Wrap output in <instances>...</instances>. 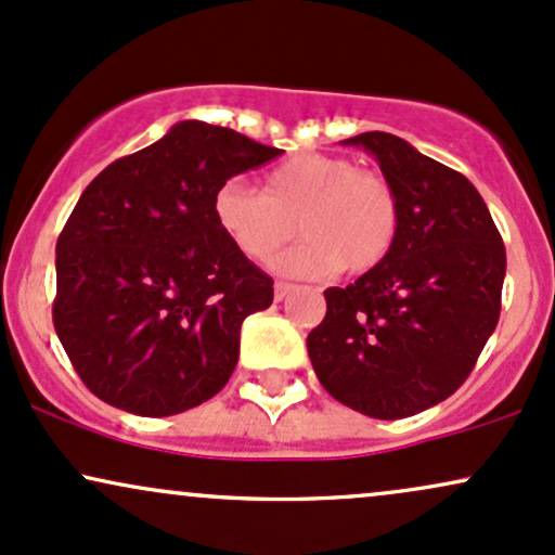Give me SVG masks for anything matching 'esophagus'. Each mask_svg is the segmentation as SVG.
<instances>
[{"label": "esophagus", "instance_id": "34e87169", "mask_svg": "<svg viewBox=\"0 0 555 555\" xmlns=\"http://www.w3.org/2000/svg\"><path fill=\"white\" fill-rule=\"evenodd\" d=\"M292 292H295V284H286V282L273 284V299H276V302H282V299L289 297Z\"/></svg>", "mask_w": 555, "mask_h": 555}]
</instances>
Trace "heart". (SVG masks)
<instances>
[{
    "label": "heart",
    "mask_w": 555,
    "mask_h": 555,
    "mask_svg": "<svg viewBox=\"0 0 555 555\" xmlns=\"http://www.w3.org/2000/svg\"><path fill=\"white\" fill-rule=\"evenodd\" d=\"M214 219L250 260H269L297 229L305 240L273 260V269L323 279L344 266L365 273L384 263L399 234V201L384 177L349 158L297 154L266 175L263 193L240 177L219 184Z\"/></svg>",
    "instance_id": "1"
}]
</instances>
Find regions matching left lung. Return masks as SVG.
Segmentation results:
<instances>
[{
    "mask_svg": "<svg viewBox=\"0 0 555 555\" xmlns=\"http://www.w3.org/2000/svg\"><path fill=\"white\" fill-rule=\"evenodd\" d=\"M365 149L399 201L391 253L354 284L328 286L308 334L323 388L375 420L417 415L464 384L495 331L506 247L460 171L391 132L341 140Z\"/></svg>",
    "mask_w": 555,
    "mask_h": 555,
    "instance_id": "obj_1",
    "label": "left lung"
}]
</instances>
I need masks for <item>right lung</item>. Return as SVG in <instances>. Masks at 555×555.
<instances>
[{"instance_id":"add662e5","label":"right lung","mask_w":555,"mask_h":555,"mask_svg":"<svg viewBox=\"0 0 555 555\" xmlns=\"http://www.w3.org/2000/svg\"><path fill=\"white\" fill-rule=\"evenodd\" d=\"M279 154L184 119L82 190L56 240L54 328L101 401L169 417L227 386L273 282L216 224L214 195Z\"/></svg>"}]
</instances>
